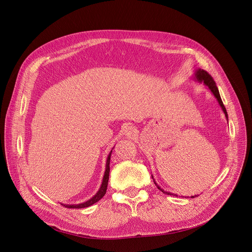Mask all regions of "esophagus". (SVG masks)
<instances>
[{"label": "esophagus", "mask_w": 252, "mask_h": 252, "mask_svg": "<svg viewBox=\"0 0 252 252\" xmlns=\"http://www.w3.org/2000/svg\"><path fill=\"white\" fill-rule=\"evenodd\" d=\"M125 135L126 136H127V137H133L134 135H135V133H136V129L133 127V126H126V128H125Z\"/></svg>", "instance_id": "1"}]
</instances>
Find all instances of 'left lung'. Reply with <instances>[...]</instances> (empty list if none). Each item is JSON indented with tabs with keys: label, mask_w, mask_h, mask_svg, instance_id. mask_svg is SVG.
I'll return each mask as SVG.
<instances>
[{
	"label": "left lung",
	"mask_w": 252,
	"mask_h": 252,
	"mask_svg": "<svg viewBox=\"0 0 252 252\" xmlns=\"http://www.w3.org/2000/svg\"><path fill=\"white\" fill-rule=\"evenodd\" d=\"M194 81H196V82H198V83H203V84L207 87V89L211 92V94L214 95V97L217 98V100L219 101V103H220V107H221V110L223 111V113H224V115H225L226 120L228 121L227 112H226L225 107H224V104H223V102H222V100H221V97H220V94L219 89H218L217 85H215V82L213 81L212 77L207 73V71H205L204 69L197 68V69L195 70V73H194ZM152 177H153V179H154V183H155V185L158 187V189L160 191H162L163 193H165V194H167V195L177 196V194H175V193H172V192H169V191H165V190H163V189H161V188H160V187L156 183V181H155V178H154L153 174H152ZM195 196H197V195H192V196H190V197H191V198H193V197H195ZM186 197H187V196H186Z\"/></svg>",
	"instance_id": "obj_1"
}]
</instances>
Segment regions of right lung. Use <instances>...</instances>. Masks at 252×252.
I'll use <instances>...</instances> for the list:
<instances>
[{
	"label": "right lung",
	"mask_w": 252,
	"mask_h": 252,
	"mask_svg": "<svg viewBox=\"0 0 252 252\" xmlns=\"http://www.w3.org/2000/svg\"><path fill=\"white\" fill-rule=\"evenodd\" d=\"M113 150H114V148H113L112 151L110 152L109 156H107L106 163H105V170H104V174H103V177H102V183H101L100 188H99V189L97 190V192H96L92 198H90L89 200H87V201H85V202H83V203H79V204H63V203H62V205H63L64 207H67V208H84V207H89V206L93 205L94 203L97 202L100 198L103 197V195H104L105 192H106L107 184H109L110 161H111V156H112Z\"/></svg>",
	"instance_id": "obj_1"
}]
</instances>
